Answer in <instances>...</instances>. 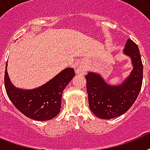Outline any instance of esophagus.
Returning a JSON list of instances; mask_svg holds the SVG:
<instances>
[{
  "label": "esophagus",
  "mask_w": 150,
  "mask_h": 150,
  "mask_svg": "<svg viewBox=\"0 0 150 150\" xmlns=\"http://www.w3.org/2000/svg\"><path fill=\"white\" fill-rule=\"evenodd\" d=\"M86 72V69H84V67H77L76 68V73L77 74H81V75H83V74H85Z\"/></svg>",
  "instance_id": "obj_1"
}]
</instances>
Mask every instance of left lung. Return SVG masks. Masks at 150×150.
Here are the masks:
<instances>
[{"label": "left lung", "mask_w": 150, "mask_h": 150, "mask_svg": "<svg viewBox=\"0 0 150 150\" xmlns=\"http://www.w3.org/2000/svg\"><path fill=\"white\" fill-rule=\"evenodd\" d=\"M124 54L132 59L133 69L119 85H110L98 74L86 75L88 104L91 112L101 119H112L126 112L138 98L142 83L143 66L138 45L127 39Z\"/></svg>", "instance_id": "left-lung-1"}]
</instances>
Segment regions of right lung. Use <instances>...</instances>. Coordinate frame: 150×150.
Returning a JSON list of instances; mask_svg holds the SVG:
<instances>
[{
	"instance_id": "obj_1",
	"label": "right lung",
	"mask_w": 150,
	"mask_h": 150,
	"mask_svg": "<svg viewBox=\"0 0 150 150\" xmlns=\"http://www.w3.org/2000/svg\"><path fill=\"white\" fill-rule=\"evenodd\" d=\"M4 73V86L9 99L25 117L35 120H49L61 110L62 95L75 75L73 68H66L59 74L38 88L23 90L11 83L7 72Z\"/></svg>"
}]
</instances>
